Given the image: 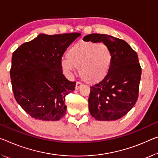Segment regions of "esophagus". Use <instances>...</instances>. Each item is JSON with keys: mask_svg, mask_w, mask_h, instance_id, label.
I'll list each match as a JSON object with an SVG mask.
<instances>
[{"mask_svg": "<svg viewBox=\"0 0 158 158\" xmlns=\"http://www.w3.org/2000/svg\"><path fill=\"white\" fill-rule=\"evenodd\" d=\"M82 83L81 82H80V81H77V83H76V86H75V89H79L80 87H81V86H82Z\"/></svg>", "mask_w": 158, "mask_h": 158, "instance_id": "obj_1", "label": "esophagus"}]
</instances>
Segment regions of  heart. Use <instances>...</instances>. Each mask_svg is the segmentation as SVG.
I'll return each instance as SVG.
<instances>
[{"instance_id":"heart-1","label":"heart","mask_w":158,"mask_h":158,"mask_svg":"<svg viewBox=\"0 0 158 158\" xmlns=\"http://www.w3.org/2000/svg\"><path fill=\"white\" fill-rule=\"evenodd\" d=\"M67 56L61 60L62 69L70 73L78 68L81 78L89 84L102 81L111 68L112 52L103 44L80 41L70 48Z\"/></svg>"}]
</instances>
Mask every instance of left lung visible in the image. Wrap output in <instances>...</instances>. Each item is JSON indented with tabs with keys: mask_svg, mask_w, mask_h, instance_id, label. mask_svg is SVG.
<instances>
[{
	"mask_svg": "<svg viewBox=\"0 0 158 158\" xmlns=\"http://www.w3.org/2000/svg\"><path fill=\"white\" fill-rule=\"evenodd\" d=\"M85 38L95 43L102 42L112 54L108 74L91 86L90 113L99 121L122 118L131 110L139 97L141 67L136 52L124 40L108 35L92 34Z\"/></svg>",
	"mask_w": 158,
	"mask_h": 158,
	"instance_id": "obj_1",
	"label": "left lung"
}]
</instances>
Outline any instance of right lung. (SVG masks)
<instances>
[{
  "label": "right lung",
  "instance_id": "obj_1",
  "mask_svg": "<svg viewBox=\"0 0 158 158\" xmlns=\"http://www.w3.org/2000/svg\"><path fill=\"white\" fill-rule=\"evenodd\" d=\"M79 36L41 34L12 53L10 74L15 98L33 118L57 121L65 115V96L74 91L76 82L64 76L61 59Z\"/></svg>",
  "mask_w": 158,
  "mask_h": 158
}]
</instances>
